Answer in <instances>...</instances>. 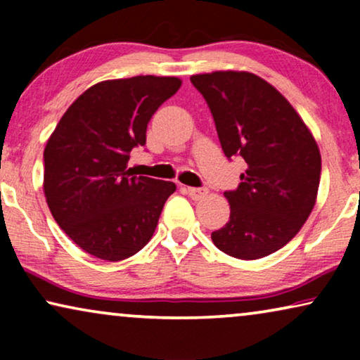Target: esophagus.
Wrapping results in <instances>:
<instances>
[{"instance_id":"1","label":"esophagus","mask_w":360,"mask_h":360,"mask_svg":"<svg viewBox=\"0 0 360 360\" xmlns=\"http://www.w3.org/2000/svg\"><path fill=\"white\" fill-rule=\"evenodd\" d=\"M186 191H188V195L193 200L203 198V196L208 193V190H206V188H195V186H188V188H186Z\"/></svg>"}]
</instances>
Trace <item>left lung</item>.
<instances>
[{
	"label": "left lung",
	"mask_w": 360,
	"mask_h": 360,
	"mask_svg": "<svg viewBox=\"0 0 360 360\" xmlns=\"http://www.w3.org/2000/svg\"><path fill=\"white\" fill-rule=\"evenodd\" d=\"M190 82L208 103L224 155L248 164L238 188L224 191L229 221L211 239L231 257H265L311 213L321 176L316 141L282 93L254 73L213 72Z\"/></svg>",
	"instance_id": "obj_1"
}]
</instances>
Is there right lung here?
<instances>
[{
  "mask_svg": "<svg viewBox=\"0 0 360 360\" xmlns=\"http://www.w3.org/2000/svg\"><path fill=\"white\" fill-rule=\"evenodd\" d=\"M181 85L139 75L96 83L58 121L44 150V193L57 224L85 252L117 262L149 243L174 181L132 176L129 152Z\"/></svg>",
  "mask_w": 360,
  "mask_h": 360,
  "instance_id": "1",
  "label": "right lung"
}]
</instances>
